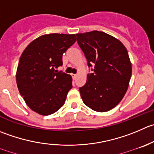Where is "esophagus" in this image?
<instances>
[{
    "mask_svg": "<svg viewBox=\"0 0 154 154\" xmlns=\"http://www.w3.org/2000/svg\"><path fill=\"white\" fill-rule=\"evenodd\" d=\"M72 77L74 80H75L76 77H77V74H72Z\"/></svg>",
    "mask_w": 154,
    "mask_h": 154,
    "instance_id": "obj_1",
    "label": "esophagus"
}]
</instances>
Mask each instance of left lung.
Returning a JSON list of instances; mask_svg holds the SVG:
<instances>
[{"label":"left lung","mask_w":154,"mask_h":154,"mask_svg":"<svg viewBox=\"0 0 154 154\" xmlns=\"http://www.w3.org/2000/svg\"><path fill=\"white\" fill-rule=\"evenodd\" d=\"M77 44L92 73L79 88L83 101L92 110L105 112L123 99L132 76L127 50L113 36L102 31L77 34Z\"/></svg>","instance_id":"obj_1"}]
</instances>
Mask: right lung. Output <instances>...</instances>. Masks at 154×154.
<instances>
[{
	"mask_svg": "<svg viewBox=\"0 0 154 154\" xmlns=\"http://www.w3.org/2000/svg\"><path fill=\"white\" fill-rule=\"evenodd\" d=\"M77 41L75 34H50L30 43L21 56L16 71L19 93L39 114H52L63 106L72 88V77L62 71V55Z\"/></svg>",
	"mask_w": 154,
	"mask_h": 154,
	"instance_id": "1",
	"label": "right lung"
}]
</instances>
